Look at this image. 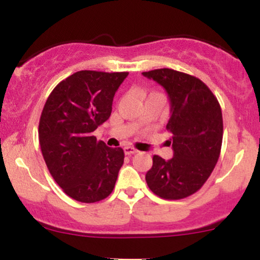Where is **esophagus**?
<instances>
[{"label":"esophagus","mask_w":260,"mask_h":260,"mask_svg":"<svg viewBox=\"0 0 260 260\" xmlns=\"http://www.w3.org/2000/svg\"><path fill=\"white\" fill-rule=\"evenodd\" d=\"M136 153H138V150H137L136 148H133V147H126V148H124V154H126V155H133Z\"/></svg>","instance_id":"1"}]
</instances>
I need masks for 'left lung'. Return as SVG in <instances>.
I'll return each mask as SVG.
<instances>
[{
	"label": "left lung",
	"mask_w": 260,
	"mask_h": 260,
	"mask_svg": "<svg viewBox=\"0 0 260 260\" xmlns=\"http://www.w3.org/2000/svg\"><path fill=\"white\" fill-rule=\"evenodd\" d=\"M164 86L171 104L166 129L174 157L153 156L145 175L148 187L164 199H183L202 188L211 175L222 144V113L219 101L201 79L170 68L143 72Z\"/></svg>",
	"instance_id": "8db88e82"
}]
</instances>
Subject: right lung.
I'll use <instances>...</instances> for the list:
<instances>
[{
  "mask_svg": "<svg viewBox=\"0 0 260 260\" xmlns=\"http://www.w3.org/2000/svg\"><path fill=\"white\" fill-rule=\"evenodd\" d=\"M128 72L79 71L55 86L39 122V143L50 174L74 201L95 203L111 194L123 165L122 148H109L92 132L109 120Z\"/></svg>",
  "mask_w": 260,
  "mask_h": 260,
  "instance_id": "1",
  "label": "right lung"
}]
</instances>
